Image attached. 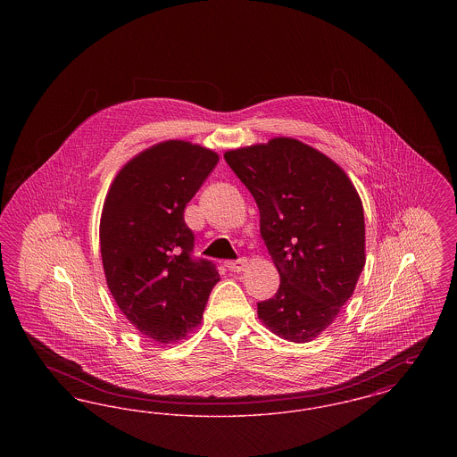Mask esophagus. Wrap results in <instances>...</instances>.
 I'll list each match as a JSON object with an SVG mask.
<instances>
[{
    "mask_svg": "<svg viewBox=\"0 0 457 457\" xmlns=\"http://www.w3.org/2000/svg\"><path fill=\"white\" fill-rule=\"evenodd\" d=\"M226 267L231 270V272H243L246 269V261L245 259H239V261L228 262Z\"/></svg>",
    "mask_w": 457,
    "mask_h": 457,
    "instance_id": "34e87169",
    "label": "esophagus"
}]
</instances>
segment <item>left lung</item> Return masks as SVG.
<instances>
[{
    "label": "left lung",
    "instance_id": "left-lung-1",
    "mask_svg": "<svg viewBox=\"0 0 457 457\" xmlns=\"http://www.w3.org/2000/svg\"><path fill=\"white\" fill-rule=\"evenodd\" d=\"M261 211V235L281 284L257 303L281 339L310 343L348 302L365 265L363 204L345 170L291 137L224 153Z\"/></svg>",
    "mask_w": 457,
    "mask_h": 457
}]
</instances>
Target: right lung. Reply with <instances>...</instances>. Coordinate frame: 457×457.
<instances>
[{
    "label": "right lung",
    "instance_id": "right-lung-1",
    "mask_svg": "<svg viewBox=\"0 0 457 457\" xmlns=\"http://www.w3.org/2000/svg\"><path fill=\"white\" fill-rule=\"evenodd\" d=\"M218 153L166 140L137 154L104 198L99 241L109 291L127 320L161 345L188 337L202 322L219 279L194 261L185 207L216 168Z\"/></svg>",
    "mask_w": 457,
    "mask_h": 457
}]
</instances>
